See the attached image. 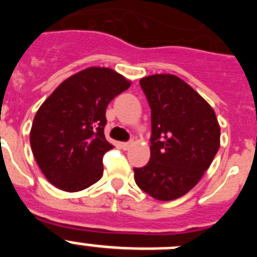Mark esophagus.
<instances>
[{
	"label": "esophagus",
	"instance_id": "1",
	"mask_svg": "<svg viewBox=\"0 0 257 257\" xmlns=\"http://www.w3.org/2000/svg\"><path fill=\"white\" fill-rule=\"evenodd\" d=\"M131 145H133V143L127 142V143H122L121 147H122V149H123V151H128V149L131 148Z\"/></svg>",
	"mask_w": 257,
	"mask_h": 257
}]
</instances>
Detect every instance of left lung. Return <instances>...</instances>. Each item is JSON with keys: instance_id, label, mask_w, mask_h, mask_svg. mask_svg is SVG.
Returning a JSON list of instances; mask_svg holds the SVG:
<instances>
[{"instance_id": "1", "label": "left lung", "mask_w": 257, "mask_h": 257, "mask_svg": "<svg viewBox=\"0 0 257 257\" xmlns=\"http://www.w3.org/2000/svg\"><path fill=\"white\" fill-rule=\"evenodd\" d=\"M151 106V160L134 169L138 187L153 198L172 201L187 194L216 156L220 126L210 104L179 77L153 74L140 79Z\"/></svg>"}]
</instances>
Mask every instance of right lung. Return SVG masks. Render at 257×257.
I'll return each mask as SVG.
<instances>
[{
    "mask_svg": "<svg viewBox=\"0 0 257 257\" xmlns=\"http://www.w3.org/2000/svg\"><path fill=\"white\" fill-rule=\"evenodd\" d=\"M109 68L91 67L69 77L40 106L31 130V148L47 180L65 192H79L103 175L105 109L130 87Z\"/></svg>",
    "mask_w": 257,
    "mask_h": 257,
    "instance_id": "add662e5",
    "label": "right lung"
}]
</instances>
